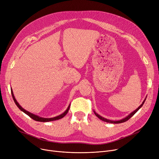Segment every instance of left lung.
I'll use <instances>...</instances> for the list:
<instances>
[{
  "mask_svg": "<svg viewBox=\"0 0 159 159\" xmlns=\"http://www.w3.org/2000/svg\"><path fill=\"white\" fill-rule=\"evenodd\" d=\"M147 98V97H146ZM146 98H145V100L143 101V102H142V104L141 105L136 109V110H135L134 112H132V113H130L128 116H127L125 118H123V119H122V120H118V121H113V120H108V119H107V118H103V117H102L101 116H100L99 114H98L97 113H96L95 111H93L94 112V113H95V114L96 115V116H97L98 118H99L100 120H102V121H104V122H108V123H111V124H120V123H122V122H126L127 120H128L131 117H132L134 115L138 112V111H139V109L140 108H141V107L143 106V105L144 104V102H145V100H146Z\"/></svg>",
  "mask_w": 159,
  "mask_h": 159,
  "instance_id": "left-lung-1",
  "label": "left lung"
}]
</instances>
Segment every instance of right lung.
I'll list each match as a JSON object with an SVG mask.
<instances>
[{
  "label": "right lung",
  "mask_w": 159,
  "mask_h": 159,
  "mask_svg": "<svg viewBox=\"0 0 159 159\" xmlns=\"http://www.w3.org/2000/svg\"><path fill=\"white\" fill-rule=\"evenodd\" d=\"M11 93H12V98L13 99L14 101V102L16 103V106H17L20 110L24 112L25 114H26L27 115H28V116L31 118L33 120H35V121H38V122H50V121H53V120H59L61 118H62L64 116H66V114L69 111V108H70V105H69L68 107L67 108L66 110L64 112H63L62 114H61V115H59V116H57L56 117H54V118H42V117H40L39 116H37V115H35L34 114H32L28 111H25L24 108H23L22 107H21L19 103L17 102V101H16V99L14 97V93H13V91H12V89H11Z\"/></svg>",
  "instance_id": "add662e5"
}]
</instances>
